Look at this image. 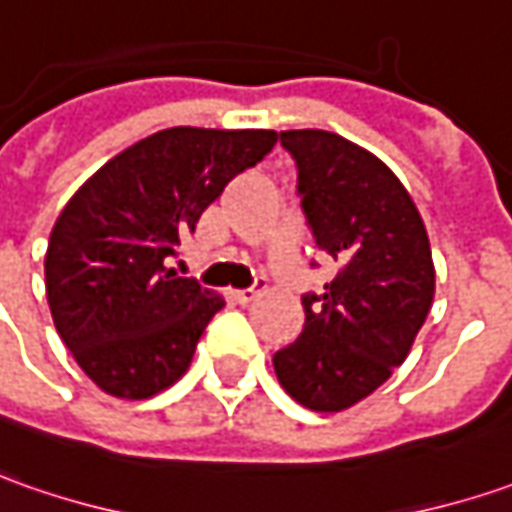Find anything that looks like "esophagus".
Here are the masks:
<instances>
[{
  "label": "esophagus",
  "mask_w": 512,
  "mask_h": 512,
  "mask_svg": "<svg viewBox=\"0 0 512 512\" xmlns=\"http://www.w3.org/2000/svg\"><path fill=\"white\" fill-rule=\"evenodd\" d=\"M260 291H263V286H260V283H257V286H249V289H235L232 291V300H235V303H240V306H246V303H252V300H255Z\"/></svg>",
  "instance_id": "esophagus-1"
}]
</instances>
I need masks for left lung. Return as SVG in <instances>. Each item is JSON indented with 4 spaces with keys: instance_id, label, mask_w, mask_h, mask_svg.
Instances as JSON below:
<instances>
[{
    "instance_id": "8db88e82",
    "label": "left lung",
    "mask_w": 512,
    "mask_h": 512,
    "mask_svg": "<svg viewBox=\"0 0 512 512\" xmlns=\"http://www.w3.org/2000/svg\"><path fill=\"white\" fill-rule=\"evenodd\" d=\"M314 243L340 269L303 294L306 326L272 357L286 394L334 414L374 394L405 362L433 303L436 272L408 189L377 155L326 130H286Z\"/></svg>"
}]
</instances>
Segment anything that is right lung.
Returning <instances> with one entry per match:
<instances>
[{
  "label": "right lung",
  "instance_id": "right-lung-1",
  "mask_svg": "<svg viewBox=\"0 0 512 512\" xmlns=\"http://www.w3.org/2000/svg\"><path fill=\"white\" fill-rule=\"evenodd\" d=\"M274 141V130H161L118 152L67 201L47 243V303L101 391L147 399L184 377L223 297L178 277L169 260Z\"/></svg>",
  "mask_w": 512,
  "mask_h": 512
}]
</instances>
